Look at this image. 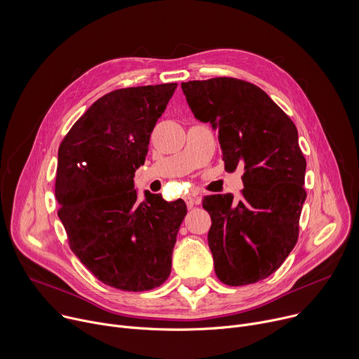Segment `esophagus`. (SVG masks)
<instances>
[{"label": "esophagus", "instance_id": "esophagus-1", "mask_svg": "<svg viewBox=\"0 0 359 359\" xmlns=\"http://www.w3.org/2000/svg\"><path fill=\"white\" fill-rule=\"evenodd\" d=\"M184 200H186V204H187V208H189V209H191V208L194 206L196 200H194V197H193V196H189V194H187V196L184 197Z\"/></svg>", "mask_w": 359, "mask_h": 359}]
</instances>
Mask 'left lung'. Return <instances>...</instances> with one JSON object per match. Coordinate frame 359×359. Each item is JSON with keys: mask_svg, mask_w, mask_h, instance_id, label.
<instances>
[{"mask_svg": "<svg viewBox=\"0 0 359 359\" xmlns=\"http://www.w3.org/2000/svg\"><path fill=\"white\" fill-rule=\"evenodd\" d=\"M196 119L219 132L224 168H243L240 198H203L212 217L209 247L215 271L227 285L271 276L298 238L306 193L305 158L292 121L259 86L236 78L182 83Z\"/></svg>", "mask_w": 359, "mask_h": 359, "instance_id": "1", "label": "left lung"}]
</instances>
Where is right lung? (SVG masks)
<instances>
[{
    "mask_svg": "<svg viewBox=\"0 0 359 359\" xmlns=\"http://www.w3.org/2000/svg\"><path fill=\"white\" fill-rule=\"evenodd\" d=\"M177 83L123 88L99 97L75 122L58 150L55 197L69 247L107 285L146 291L162 285L187 213L182 198L144 191L133 176L150 133Z\"/></svg>",
    "mask_w": 359,
    "mask_h": 359,
    "instance_id": "right-lung-1",
    "label": "right lung"
}]
</instances>
